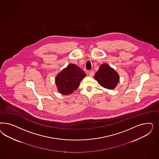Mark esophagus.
Masks as SVG:
<instances>
[{"label": "esophagus", "instance_id": "esophagus-1", "mask_svg": "<svg viewBox=\"0 0 159 159\" xmlns=\"http://www.w3.org/2000/svg\"><path fill=\"white\" fill-rule=\"evenodd\" d=\"M94 75V71H90V72H89V76H90L93 77Z\"/></svg>", "mask_w": 159, "mask_h": 159}]
</instances>
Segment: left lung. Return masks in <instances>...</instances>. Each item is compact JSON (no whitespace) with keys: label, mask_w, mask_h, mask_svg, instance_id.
<instances>
[{"label":"left lung","mask_w":159,"mask_h":159,"mask_svg":"<svg viewBox=\"0 0 159 159\" xmlns=\"http://www.w3.org/2000/svg\"><path fill=\"white\" fill-rule=\"evenodd\" d=\"M94 79L101 86L107 89L116 88L120 76L116 70L107 64H102L94 75Z\"/></svg>","instance_id":"1"}]
</instances>
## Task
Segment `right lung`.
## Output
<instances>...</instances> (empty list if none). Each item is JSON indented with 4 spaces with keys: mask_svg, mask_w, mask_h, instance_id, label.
<instances>
[{
    "mask_svg": "<svg viewBox=\"0 0 159 159\" xmlns=\"http://www.w3.org/2000/svg\"><path fill=\"white\" fill-rule=\"evenodd\" d=\"M86 73L75 64H69L55 77V83L59 92L63 95L73 93L86 76Z\"/></svg>",
    "mask_w": 159,
    "mask_h": 159,
    "instance_id": "obj_1",
    "label": "right lung"
}]
</instances>
